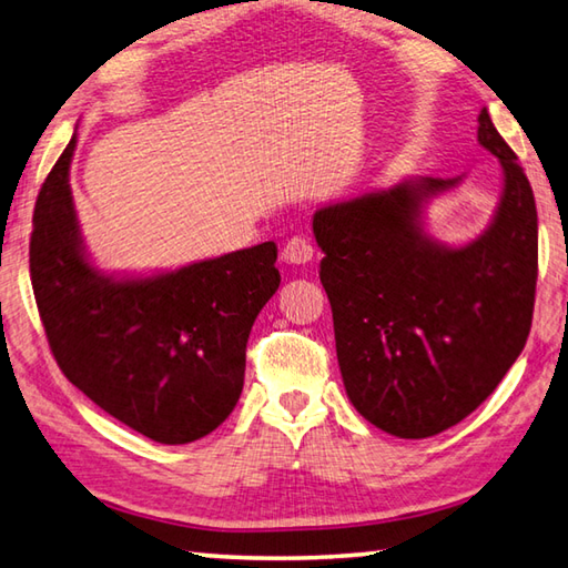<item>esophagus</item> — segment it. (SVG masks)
Segmentation results:
<instances>
[{
	"label": "esophagus",
	"instance_id": "obj_1",
	"mask_svg": "<svg viewBox=\"0 0 568 568\" xmlns=\"http://www.w3.org/2000/svg\"><path fill=\"white\" fill-rule=\"evenodd\" d=\"M283 257H285V263L305 265V263H311L313 257H315V248H313V243L305 239V235H293V239L285 243Z\"/></svg>",
	"mask_w": 568,
	"mask_h": 568
}]
</instances>
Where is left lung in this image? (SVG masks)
Returning <instances> with one entry per match:
<instances>
[{
  "instance_id": "1",
  "label": "left lung",
  "mask_w": 568,
  "mask_h": 568,
  "mask_svg": "<svg viewBox=\"0 0 568 568\" xmlns=\"http://www.w3.org/2000/svg\"><path fill=\"white\" fill-rule=\"evenodd\" d=\"M477 139L504 169L501 201L477 241L449 248L422 229V205L457 179L402 181L313 215L347 397L402 439L457 425L527 345L539 225L517 153L479 113Z\"/></svg>"
}]
</instances>
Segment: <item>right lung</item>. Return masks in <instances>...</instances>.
Masks as SVG:
<instances>
[{
    "instance_id": "right-lung-1",
    "label": "right lung",
    "mask_w": 568,
    "mask_h": 568,
    "mask_svg": "<svg viewBox=\"0 0 568 568\" xmlns=\"http://www.w3.org/2000/svg\"><path fill=\"white\" fill-rule=\"evenodd\" d=\"M77 136L41 185L29 273L61 373L123 425L189 445L223 425L243 392L245 345L281 285L273 241L151 277L89 263L71 199Z\"/></svg>"
}]
</instances>
